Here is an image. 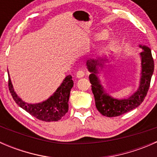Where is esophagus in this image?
I'll use <instances>...</instances> for the list:
<instances>
[{"label": "esophagus", "mask_w": 157, "mask_h": 157, "mask_svg": "<svg viewBox=\"0 0 157 157\" xmlns=\"http://www.w3.org/2000/svg\"><path fill=\"white\" fill-rule=\"evenodd\" d=\"M85 75V71L83 70H79L77 72V78H81L83 77Z\"/></svg>", "instance_id": "esophagus-1"}]
</instances>
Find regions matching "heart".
I'll return each instance as SVG.
<instances>
[{
    "instance_id": "1",
    "label": "heart",
    "mask_w": 157,
    "mask_h": 157,
    "mask_svg": "<svg viewBox=\"0 0 157 157\" xmlns=\"http://www.w3.org/2000/svg\"><path fill=\"white\" fill-rule=\"evenodd\" d=\"M109 31L106 29H102V31L99 32V33L97 34V36H96V39L100 42H106V41L109 39ZM64 62H65L64 59H61V61H60V64H64Z\"/></svg>"
}]
</instances>
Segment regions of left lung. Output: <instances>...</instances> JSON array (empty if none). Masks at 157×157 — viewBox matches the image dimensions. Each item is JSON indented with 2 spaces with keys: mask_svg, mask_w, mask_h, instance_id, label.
<instances>
[{
  "mask_svg": "<svg viewBox=\"0 0 157 157\" xmlns=\"http://www.w3.org/2000/svg\"><path fill=\"white\" fill-rule=\"evenodd\" d=\"M139 47L142 48V52L140 53L141 58L140 84L137 91L127 99H115L105 91L101 84L97 74H99V67L102 70L105 66V61H108L106 58L99 57L96 59H90L86 61L88 71L91 73L89 78L92 84L96 107L104 116H119L136 109L143 102L150 87V80L154 71V62L150 48L141 45H139Z\"/></svg>",
  "mask_w": 157,
  "mask_h": 157,
  "instance_id": "1",
  "label": "left lung"
}]
</instances>
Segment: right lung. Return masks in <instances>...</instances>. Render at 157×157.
Wrapping results in <instances>:
<instances>
[{
	"label": "right lung",
	"instance_id": "1",
	"mask_svg": "<svg viewBox=\"0 0 157 157\" xmlns=\"http://www.w3.org/2000/svg\"><path fill=\"white\" fill-rule=\"evenodd\" d=\"M8 86L16 103L35 118L44 121H57L61 119L68 112V100L74 81L71 75L67 76L56 91L46 100L39 103H28L22 100L14 91L8 75Z\"/></svg>",
	"mask_w": 157,
	"mask_h": 157
}]
</instances>
